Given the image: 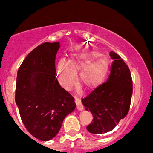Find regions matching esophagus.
Masks as SVG:
<instances>
[{
    "label": "esophagus",
    "mask_w": 153,
    "mask_h": 153,
    "mask_svg": "<svg viewBox=\"0 0 153 153\" xmlns=\"http://www.w3.org/2000/svg\"><path fill=\"white\" fill-rule=\"evenodd\" d=\"M74 98H75V104H76L77 109H78V110H82V109H84V106H83L81 100H80L79 98H77L76 96H74Z\"/></svg>",
    "instance_id": "obj_1"
}]
</instances>
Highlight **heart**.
<instances>
[{"label":"heart","instance_id":"obj_1","mask_svg":"<svg viewBox=\"0 0 153 153\" xmlns=\"http://www.w3.org/2000/svg\"><path fill=\"white\" fill-rule=\"evenodd\" d=\"M98 52L74 55L69 61L61 59L57 64V75L60 84L69 89L75 84L76 73L80 71L79 81L88 88L96 87L103 82L109 70V61Z\"/></svg>","mask_w":153,"mask_h":153}]
</instances>
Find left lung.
<instances>
[{
  "instance_id": "1",
  "label": "left lung",
  "mask_w": 153,
  "mask_h": 153,
  "mask_svg": "<svg viewBox=\"0 0 153 153\" xmlns=\"http://www.w3.org/2000/svg\"><path fill=\"white\" fill-rule=\"evenodd\" d=\"M113 61L106 82L98 86L82 99L93 121L86 129L92 134L110 132L120 120L126 117L130 107L132 80L130 70L124 60L113 51L109 53Z\"/></svg>"
}]
</instances>
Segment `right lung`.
<instances>
[{
    "label": "right lung",
    "instance_id": "right-lung-1",
    "mask_svg": "<svg viewBox=\"0 0 153 153\" xmlns=\"http://www.w3.org/2000/svg\"><path fill=\"white\" fill-rule=\"evenodd\" d=\"M58 42L43 43L31 51L17 74L15 102L23 124L41 141L59 132L63 121L76 107L74 98L60 86L55 73Z\"/></svg>",
    "mask_w": 153,
    "mask_h": 153
}]
</instances>
